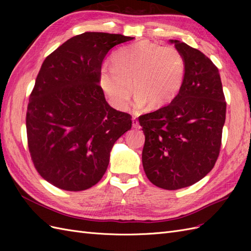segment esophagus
Segmentation results:
<instances>
[{
	"instance_id": "34e87169",
	"label": "esophagus",
	"mask_w": 251,
	"mask_h": 251,
	"mask_svg": "<svg viewBox=\"0 0 251 251\" xmlns=\"http://www.w3.org/2000/svg\"><path fill=\"white\" fill-rule=\"evenodd\" d=\"M132 125H133V126L135 127V128H140V126H139V123H138V121H137V119H136V118H133L132 119Z\"/></svg>"
}]
</instances>
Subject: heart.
Wrapping results in <instances>:
<instances>
[{
  "label": "heart",
  "instance_id": "heart-1",
  "mask_svg": "<svg viewBox=\"0 0 251 251\" xmlns=\"http://www.w3.org/2000/svg\"><path fill=\"white\" fill-rule=\"evenodd\" d=\"M113 67H103L100 83L110 102L117 110H126L135 92V108L149 103L159 108L172 101L184 79L185 66L180 52L171 46L143 41L118 50Z\"/></svg>",
  "mask_w": 251,
  "mask_h": 251
}]
</instances>
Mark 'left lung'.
<instances>
[{
    "instance_id": "1",
    "label": "left lung",
    "mask_w": 251,
    "mask_h": 251,
    "mask_svg": "<svg viewBox=\"0 0 251 251\" xmlns=\"http://www.w3.org/2000/svg\"><path fill=\"white\" fill-rule=\"evenodd\" d=\"M184 60V79L170 104L140 116L142 165L154 185L175 191L212 170L221 147L226 102L214 63L198 49L170 40Z\"/></svg>"
}]
</instances>
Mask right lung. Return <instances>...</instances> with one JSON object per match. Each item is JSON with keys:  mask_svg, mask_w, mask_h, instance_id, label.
<instances>
[{"mask_svg": "<svg viewBox=\"0 0 251 251\" xmlns=\"http://www.w3.org/2000/svg\"><path fill=\"white\" fill-rule=\"evenodd\" d=\"M133 39L85 32L44 60L29 97L26 128L35 169L52 185L69 192L95 185L114 143L131 130V115L105 100L100 74L109 52Z\"/></svg>", "mask_w": 251, "mask_h": 251, "instance_id": "obj_1", "label": "right lung"}]
</instances>
